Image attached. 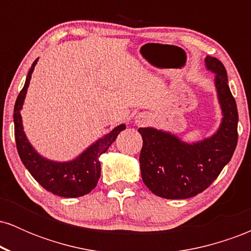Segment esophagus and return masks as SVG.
Segmentation results:
<instances>
[{
	"instance_id": "1",
	"label": "esophagus",
	"mask_w": 251,
	"mask_h": 251,
	"mask_svg": "<svg viewBox=\"0 0 251 251\" xmlns=\"http://www.w3.org/2000/svg\"><path fill=\"white\" fill-rule=\"evenodd\" d=\"M135 123H137L138 125H143V124L148 123V119H146L144 116H138L137 118H135Z\"/></svg>"
}]
</instances>
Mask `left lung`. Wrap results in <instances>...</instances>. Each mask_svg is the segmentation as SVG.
<instances>
[{"instance_id": "8db88e82", "label": "left lung", "mask_w": 251, "mask_h": 251, "mask_svg": "<svg viewBox=\"0 0 251 251\" xmlns=\"http://www.w3.org/2000/svg\"><path fill=\"white\" fill-rule=\"evenodd\" d=\"M221 103L222 123L210 138L188 144L153 127H140L143 149L139 163L145 185L159 197L185 200L208 189L231 159L237 145L238 112L227 85L226 67L220 60L205 57Z\"/></svg>"}]
</instances>
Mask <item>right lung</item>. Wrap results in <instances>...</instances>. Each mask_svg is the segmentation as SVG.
I'll return each instance as SVG.
<instances>
[{
    "label": "right lung",
    "mask_w": 251,
    "mask_h": 251,
    "mask_svg": "<svg viewBox=\"0 0 251 251\" xmlns=\"http://www.w3.org/2000/svg\"><path fill=\"white\" fill-rule=\"evenodd\" d=\"M36 62L37 59L33 62L28 72L25 86L20 92L15 107H14V125H15L17 152L30 175L47 191L67 198H75L87 195L96 188L100 178L101 168H100L99 157L107 151L111 144L117 139L118 134L123 129H125L126 126L124 124L117 126L108 134L92 144L86 151H83L79 157L71 162L59 163L43 158L28 142L24 132L22 118L20 113Z\"/></svg>",
    "instance_id": "add662e5"
}]
</instances>
